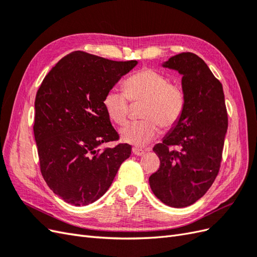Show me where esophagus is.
<instances>
[{
    "label": "esophagus",
    "instance_id": "esophagus-1",
    "mask_svg": "<svg viewBox=\"0 0 257 257\" xmlns=\"http://www.w3.org/2000/svg\"><path fill=\"white\" fill-rule=\"evenodd\" d=\"M132 151H133V153L135 154V155H143V154H145V150H143V149H139V148H133V149H132Z\"/></svg>",
    "mask_w": 257,
    "mask_h": 257
}]
</instances>
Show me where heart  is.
I'll return each instance as SVG.
<instances>
[{
	"instance_id": "heart-1",
	"label": "heart",
	"mask_w": 257,
	"mask_h": 257,
	"mask_svg": "<svg viewBox=\"0 0 257 257\" xmlns=\"http://www.w3.org/2000/svg\"><path fill=\"white\" fill-rule=\"evenodd\" d=\"M124 93L116 89L107 91L104 107L109 118L118 124L127 120L130 102H144L141 121L130 122L120 130L126 144L144 147L158 136L162 127L172 128L181 119L185 95L178 84L170 83L165 75L153 68H144L130 76L123 84Z\"/></svg>"
}]
</instances>
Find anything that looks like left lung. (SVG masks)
I'll list each match as a JSON object with an SVG mask.
<instances>
[{"mask_svg": "<svg viewBox=\"0 0 257 257\" xmlns=\"http://www.w3.org/2000/svg\"><path fill=\"white\" fill-rule=\"evenodd\" d=\"M163 67L182 75L185 107L163 143L153 148L161 165L150 176L149 183L162 203L183 208L203 197L215 180L228 118L222 83L203 59L182 52L164 62Z\"/></svg>", "mask_w": 257, "mask_h": 257, "instance_id": "1", "label": "left lung"}]
</instances>
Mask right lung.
I'll return each instance as SVG.
<instances>
[{"mask_svg": "<svg viewBox=\"0 0 257 257\" xmlns=\"http://www.w3.org/2000/svg\"><path fill=\"white\" fill-rule=\"evenodd\" d=\"M137 61H111L83 51L61 59L46 75L35 97L34 137L41 173L66 203L85 206L109 189L132 147L116 142L104 96Z\"/></svg>", "mask_w": 257, "mask_h": 257, "instance_id": "add662e5", "label": "right lung"}]
</instances>
